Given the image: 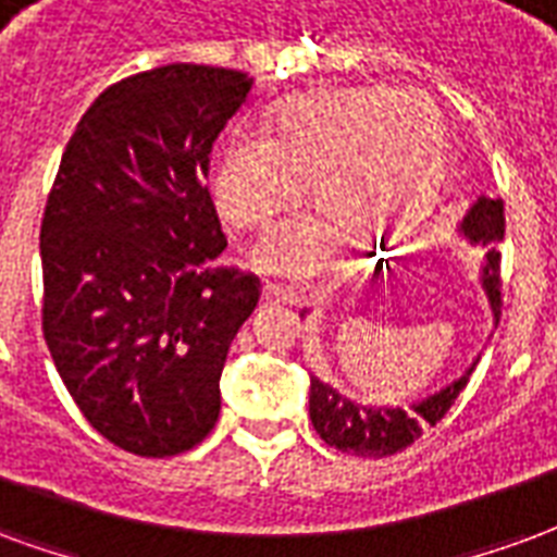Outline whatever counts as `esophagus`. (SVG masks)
<instances>
[{
	"mask_svg": "<svg viewBox=\"0 0 557 557\" xmlns=\"http://www.w3.org/2000/svg\"><path fill=\"white\" fill-rule=\"evenodd\" d=\"M263 299H267V302H278V306H299V296H296L290 287H282V284L273 282L263 284Z\"/></svg>",
	"mask_w": 557,
	"mask_h": 557,
	"instance_id": "1",
	"label": "esophagus"
}]
</instances>
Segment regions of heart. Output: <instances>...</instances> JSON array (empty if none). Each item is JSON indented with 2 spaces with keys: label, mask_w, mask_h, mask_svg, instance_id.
<instances>
[{
  "label": "heart",
  "mask_w": 557,
  "mask_h": 557,
  "mask_svg": "<svg viewBox=\"0 0 557 557\" xmlns=\"http://www.w3.org/2000/svg\"><path fill=\"white\" fill-rule=\"evenodd\" d=\"M448 133L436 103L385 85L341 88L287 103L275 139L239 129L216 165V205L237 228H255L299 198L320 210L282 219L251 261L263 273L311 278L338 261L344 237L388 228L407 237L436 205Z\"/></svg>",
  "instance_id": "1"
}]
</instances>
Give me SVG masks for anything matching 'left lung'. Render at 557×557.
Returning <instances> with one entry per match:
<instances>
[{"label":"left lung","mask_w":557,"mask_h":557,"mask_svg":"<svg viewBox=\"0 0 557 557\" xmlns=\"http://www.w3.org/2000/svg\"><path fill=\"white\" fill-rule=\"evenodd\" d=\"M457 234L466 243L484 249L481 287H484L486 302H490L495 326H498V318H502V275H498L502 251H498V243L505 239V205H502V198L481 195L460 219ZM478 359L454 383L433 392V395L421 397L409 407H364V404H356L347 395H341L338 388H332L318 376H311L308 416H311V424L320 433V440L332 448L356 454V457H392L397 450L409 448L424 433L428 424L430 428L440 424L469 383Z\"/></svg>","instance_id":"left-lung-1"}]
</instances>
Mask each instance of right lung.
<instances>
[{
    "instance_id": "obj_1",
    "label": "right lung",
    "mask_w": 557,
    "mask_h": 557,
    "mask_svg": "<svg viewBox=\"0 0 557 557\" xmlns=\"http://www.w3.org/2000/svg\"><path fill=\"white\" fill-rule=\"evenodd\" d=\"M251 76L165 64L109 85L73 129L40 222L44 338L88 424L139 457L213 430L258 278L219 267L210 150Z\"/></svg>"
}]
</instances>
